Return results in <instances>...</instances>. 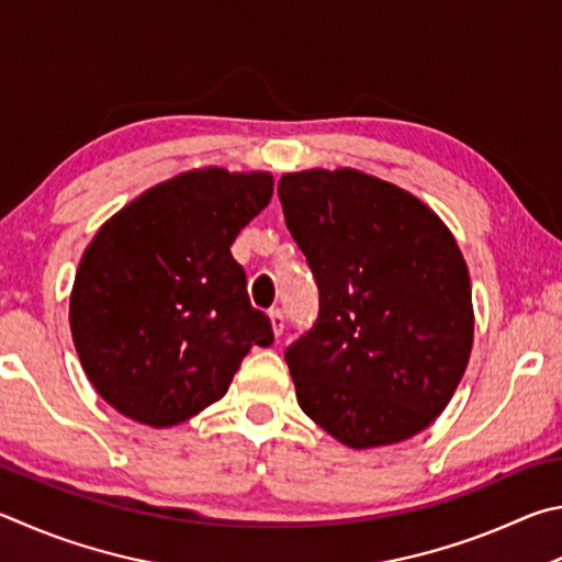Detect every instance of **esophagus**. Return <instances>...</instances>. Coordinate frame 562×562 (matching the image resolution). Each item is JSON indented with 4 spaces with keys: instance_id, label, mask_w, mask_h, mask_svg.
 Listing matches in <instances>:
<instances>
[{
    "instance_id": "34e87169",
    "label": "esophagus",
    "mask_w": 562,
    "mask_h": 562,
    "mask_svg": "<svg viewBox=\"0 0 562 562\" xmlns=\"http://www.w3.org/2000/svg\"><path fill=\"white\" fill-rule=\"evenodd\" d=\"M269 321H271V330H273V336L276 338H281V333H283V313L281 311H271L269 313Z\"/></svg>"
}]
</instances>
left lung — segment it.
I'll use <instances>...</instances> for the list:
<instances>
[{
    "mask_svg": "<svg viewBox=\"0 0 562 562\" xmlns=\"http://www.w3.org/2000/svg\"><path fill=\"white\" fill-rule=\"evenodd\" d=\"M279 196L321 291L318 321L286 350L301 409L350 449L419 435L474 346L454 234L419 196L352 167L286 172Z\"/></svg>",
    "mask_w": 562,
    "mask_h": 562,
    "instance_id": "8db88e82",
    "label": "left lung"
}]
</instances>
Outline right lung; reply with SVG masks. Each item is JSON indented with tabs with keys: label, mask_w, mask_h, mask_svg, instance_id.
<instances>
[{
	"label": "right lung",
	"mask_w": 562,
	"mask_h": 562,
	"mask_svg": "<svg viewBox=\"0 0 562 562\" xmlns=\"http://www.w3.org/2000/svg\"><path fill=\"white\" fill-rule=\"evenodd\" d=\"M271 194V172L187 170L127 202L86 246L71 336L91 385L123 417L180 425L226 395L246 352L273 342L229 251Z\"/></svg>",
	"instance_id": "right-lung-1"
}]
</instances>
